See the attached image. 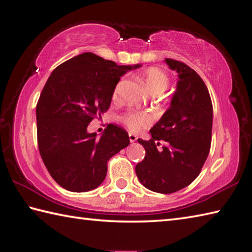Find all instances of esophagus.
<instances>
[{"instance_id":"1","label":"esophagus","mask_w":252,"mask_h":252,"mask_svg":"<svg viewBox=\"0 0 252 252\" xmlns=\"http://www.w3.org/2000/svg\"><path fill=\"white\" fill-rule=\"evenodd\" d=\"M129 139H130V142H135L136 140H138V136L133 133H129Z\"/></svg>"}]
</instances>
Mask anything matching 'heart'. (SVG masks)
Here are the masks:
<instances>
[{"label":"heart","instance_id":"b5f03b06","mask_svg":"<svg viewBox=\"0 0 252 252\" xmlns=\"http://www.w3.org/2000/svg\"><path fill=\"white\" fill-rule=\"evenodd\" d=\"M142 79L145 82L151 93L159 94L165 91L170 85V77L165 71L158 67H150L142 72ZM125 80L121 79L118 82L113 90V98L117 99L120 94V91ZM121 121L131 132H138L142 127L152 122V117L148 112L143 111H127L121 116Z\"/></svg>","mask_w":252,"mask_h":252}]
</instances>
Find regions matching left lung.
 Segmentation results:
<instances>
[{"mask_svg": "<svg viewBox=\"0 0 252 252\" xmlns=\"http://www.w3.org/2000/svg\"><path fill=\"white\" fill-rule=\"evenodd\" d=\"M178 82L171 107L150 130L143 161L135 173L146 189L171 194L189 186L199 175L212 144L213 103L204 80L185 63L166 58ZM162 139L167 144L158 149Z\"/></svg>", "mask_w": 252, "mask_h": 252, "instance_id": "1", "label": "left lung"}]
</instances>
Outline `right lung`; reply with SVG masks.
<instances>
[{
    "instance_id": "obj_1",
    "label": "right lung",
    "mask_w": 252,
    "mask_h": 252,
    "mask_svg": "<svg viewBox=\"0 0 252 252\" xmlns=\"http://www.w3.org/2000/svg\"><path fill=\"white\" fill-rule=\"evenodd\" d=\"M130 69L84 53L55 68L47 79L36 106L37 143L50 176L63 189L81 193L98 187L109 158L130 144L127 132L117 125H108L99 139L87 131L110 108L114 88Z\"/></svg>"
}]
</instances>
